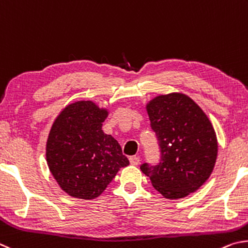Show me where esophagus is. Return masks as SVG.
Listing matches in <instances>:
<instances>
[{"label": "esophagus", "mask_w": 248, "mask_h": 248, "mask_svg": "<svg viewBox=\"0 0 248 248\" xmlns=\"http://www.w3.org/2000/svg\"><path fill=\"white\" fill-rule=\"evenodd\" d=\"M140 158L136 157V155H132V157H129V162H131L132 166H138V163H140Z\"/></svg>", "instance_id": "obj_1"}]
</instances>
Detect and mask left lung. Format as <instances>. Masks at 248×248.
I'll list each match as a JSON object with an SVG mask.
<instances>
[{
  "label": "left lung",
  "mask_w": 248,
  "mask_h": 248,
  "mask_svg": "<svg viewBox=\"0 0 248 248\" xmlns=\"http://www.w3.org/2000/svg\"><path fill=\"white\" fill-rule=\"evenodd\" d=\"M151 128L161 148V162L140 170L163 197L180 199L209 179L218 155V140L202 108L182 93L159 94L146 104Z\"/></svg>",
  "instance_id": "8db88e82"
}]
</instances>
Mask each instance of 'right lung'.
Instances as JSON below:
<instances>
[{
  "mask_svg": "<svg viewBox=\"0 0 248 248\" xmlns=\"http://www.w3.org/2000/svg\"><path fill=\"white\" fill-rule=\"evenodd\" d=\"M108 115V108L81 100L65 107L52 124L46 145L47 167L74 198H97L129 164L117 140L102 131Z\"/></svg>",
  "mask_w": 248,
  "mask_h": 248,
  "instance_id": "1",
  "label": "right lung"
}]
</instances>
